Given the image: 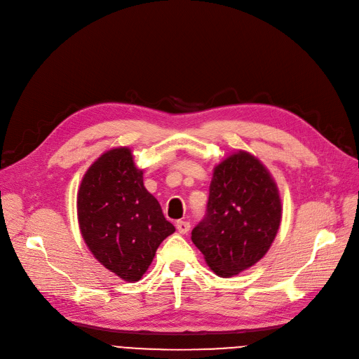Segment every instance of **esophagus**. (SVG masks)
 I'll list each match as a JSON object with an SVG mask.
<instances>
[{"label":"esophagus","instance_id":"esophagus-1","mask_svg":"<svg viewBox=\"0 0 359 359\" xmlns=\"http://www.w3.org/2000/svg\"><path fill=\"white\" fill-rule=\"evenodd\" d=\"M175 226H177V230L180 231L181 235H187L189 231V227H191V226H189V222H185V220H178Z\"/></svg>","mask_w":359,"mask_h":359}]
</instances>
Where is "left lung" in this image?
Listing matches in <instances>:
<instances>
[{
    "mask_svg": "<svg viewBox=\"0 0 359 359\" xmlns=\"http://www.w3.org/2000/svg\"><path fill=\"white\" fill-rule=\"evenodd\" d=\"M281 216L280 191L268 168L236 151L215 166L207 215L193 229L191 241L216 276H238L265 257Z\"/></svg>",
    "mask_w": 359,
    "mask_h": 359,
    "instance_id": "left-lung-1",
    "label": "left lung"
}]
</instances>
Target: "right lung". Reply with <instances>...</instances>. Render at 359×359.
<instances>
[{"label": "right lung", "mask_w": 359, "mask_h": 359, "mask_svg": "<svg viewBox=\"0 0 359 359\" xmlns=\"http://www.w3.org/2000/svg\"><path fill=\"white\" fill-rule=\"evenodd\" d=\"M76 213L94 258L129 283L142 278L158 246L175 231L126 146L104 152L83 174Z\"/></svg>", "instance_id": "obj_1"}]
</instances>
